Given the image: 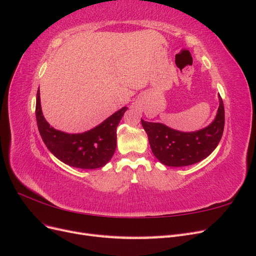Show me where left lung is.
Wrapping results in <instances>:
<instances>
[{"instance_id":"left-lung-1","label":"left lung","mask_w":256,"mask_h":256,"mask_svg":"<svg viewBox=\"0 0 256 256\" xmlns=\"http://www.w3.org/2000/svg\"><path fill=\"white\" fill-rule=\"evenodd\" d=\"M219 109L214 120L208 127L194 132H182L160 122L141 118L148 136L152 154L168 166H186L205 159L218 146L224 129V106L219 96Z\"/></svg>"}]
</instances>
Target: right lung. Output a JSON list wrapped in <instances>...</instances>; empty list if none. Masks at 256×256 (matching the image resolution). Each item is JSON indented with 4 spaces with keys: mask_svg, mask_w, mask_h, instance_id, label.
<instances>
[{
    "mask_svg": "<svg viewBox=\"0 0 256 256\" xmlns=\"http://www.w3.org/2000/svg\"><path fill=\"white\" fill-rule=\"evenodd\" d=\"M128 108L124 106L94 129L69 134L50 127L44 120L40 90L36 96V120L42 138L48 150L64 164L80 168H99L112 158L116 148V128Z\"/></svg>",
    "mask_w": 256,
    "mask_h": 256,
    "instance_id": "obj_1",
    "label": "right lung"
}]
</instances>
